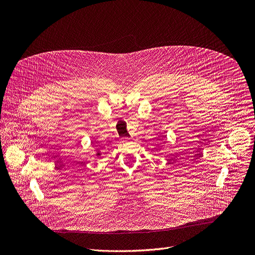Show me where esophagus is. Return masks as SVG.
I'll return each mask as SVG.
<instances>
[{
	"instance_id": "1",
	"label": "esophagus",
	"mask_w": 255,
	"mask_h": 255,
	"mask_svg": "<svg viewBox=\"0 0 255 255\" xmlns=\"http://www.w3.org/2000/svg\"><path fill=\"white\" fill-rule=\"evenodd\" d=\"M129 140H130V138H125V139H123V141H126V142L129 141Z\"/></svg>"
}]
</instances>
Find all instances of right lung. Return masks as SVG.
I'll list each match as a JSON object with an SVG mask.
<instances>
[{"instance_id":"right-lung-1","label":"right lung","mask_w":255,"mask_h":255,"mask_svg":"<svg viewBox=\"0 0 255 255\" xmlns=\"http://www.w3.org/2000/svg\"><path fill=\"white\" fill-rule=\"evenodd\" d=\"M95 155H96L98 158H101L102 152H101V149H100V148H96V149H95Z\"/></svg>"}]
</instances>
